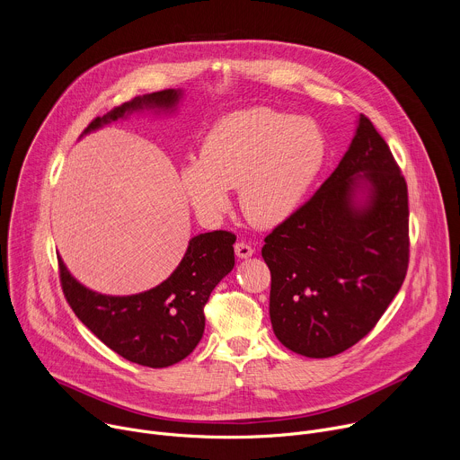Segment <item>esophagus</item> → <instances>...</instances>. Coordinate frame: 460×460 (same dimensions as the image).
Wrapping results in <instances>:
<instances>
[{
	"mask_svg": "<svg viewBox=\"0 0 460 460\" xmlns=\"http://www.w3.org/2000/svg\"><path fill=\"white\" fill-rule=\"evenodd\" d=\"M234 252H236L238 258H249V256H252L254 249L245 242H236L234 243Z\"/></svg>",
	"mask_w": 460,
	"mask_h": 460,
	"instance_id": "1",
	"label": "esophagus"
}]
</instances>
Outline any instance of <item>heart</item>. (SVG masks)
Returning a JSON list of instances; mask_svg holds the SVG:
<instances>
[{
    "instance_id": "heart-1",
    "label": "heart",
    "mask_w": 460,
    "mask_h": 460,
    "mask_svg": "<svg viewBox=\"0 0 460 460\" xmlns=\"http://www.w3.org/2000/svg\"><path fill=\"white\" fill-rule=\"evenodd\" d=\"M323 156V137L313 119L254 107L231 112L209 128L200 158L181 165L180 183L204 218L222 215L229 208L227 189L240 187L247 220L275 227L302 206Z\"/></svg>"
}]
</instances>
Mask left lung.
Returning <instances> with one entry per match:
<instances>
[{"instance_id":"obj_1","label":"left lung","mask_w":460,"mask_h":460,"mask_svg":"<svg viewBox=\"0 0 460 460\" xmlns=\"http://www.w3.org/2000/svg\"><path fill=\"white\" fill-rule=\"evenodd\" d=\"M408 222L406 180L360 114L339 167L261 247L277 339L309 358L335 357L364 339L406 279Z\"/></svg>"}]
</instances>
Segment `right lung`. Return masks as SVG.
<instances>
[{
    "label": "right lung",
    "mask_w": 460,
    "mask_h": 460,
    "mask_svg": "<svg viewBox=\"0 0 460 460\" xmlns=\"http://www.w3.org/2000/svg\"><path fill=\"white\" fill-rule=\"evenodd\" d=\"M181 91L165 89L138 96L102 118H94L84 135L105 123L140 111H172ZM236 236L229 231L202 233L189 240L187 251L160 286L128 296H111L80 284L58 256L59 282L76 316L114 353L140 366L167 367L183 360L199 346L211 291L234 268Z\"/></svg>",
    "instance_id": "1"
}]
</instances>
